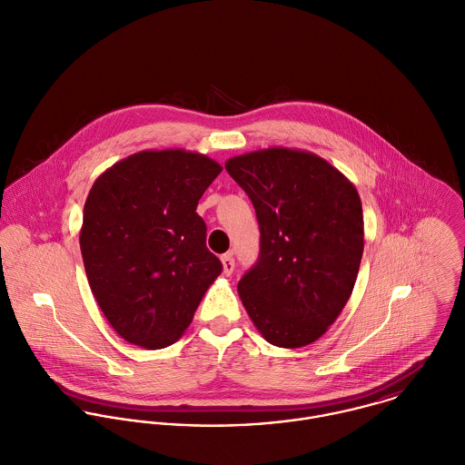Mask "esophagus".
Here are the masks:
<instances>
[{"instance_id": "1", "label": "esophagus", "mask_w": 465, "mask_h": 465, "mask_svg": "<svg viewBox=\"0 0 465 465\" xmlns=\"http://www.w3.org/2000/svg\"><path fill=\"white\" fill-rule=\"evenodd\" d=\"M222 265H223V274L231 276L232 271H234V258H232V254H223L222 256Z\"/></svg>"}]
</instances>
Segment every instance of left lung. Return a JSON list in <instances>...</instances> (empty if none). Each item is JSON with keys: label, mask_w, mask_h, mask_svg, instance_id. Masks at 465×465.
Wrapping results in <instances>:
<instances>
[{"label": "left lung", "mask_w": 465, "mask_h": 465, "mask_svg": "<svg viewBox=\"0 0 465 465\" xmlns=\"http://www.w3.org/2000/svg\"><path fill=\"white\" fill-rule=\"evenodd\" d=\"M260 223V256L238 292L274 346L319 339L351 296L362 249V205L353 183L310 152L269 148L225 162Z\"/></svg>", "instance_id": "obj_1"}]
</instances>
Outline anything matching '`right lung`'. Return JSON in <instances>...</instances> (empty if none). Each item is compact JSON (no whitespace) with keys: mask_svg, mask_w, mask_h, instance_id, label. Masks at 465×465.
<instances>
[{"mask_svg":"<svg viewBox=\"0 0 465 465\" xmlns=\"http://www.w3.org/2000/svg\"><path fill=\"white\" fill-rule=\"evenodd\" d=\"M222 173L185 150L141 152L92 185L79 234L90 289L132 344L158 350L191 324L222 262L205 245L196 205Z\"/></svg>","mask_w":465,"mask_h":465,"instance_id":"obj_1","label":"right lung"}]
</instances>
